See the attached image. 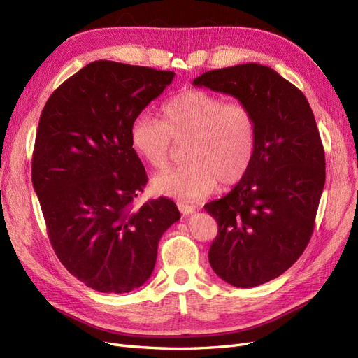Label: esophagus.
<instances>
[{"instance_id":"1","label":"esophagus","mask_w":358,"mask_h":358,"mask_svg":"<svg viewBox=\"0 0 358 358\" xmlns=\"http://www.w3.org/2000/svg\"><path fill=\"white\" fill-rule=\"evenodd\" d=\"M177 206H178V210H180V213H181L182 215H189V214L194 213V206H193V205L184 203V202H178Z\"/></svg>"}]
</instances>
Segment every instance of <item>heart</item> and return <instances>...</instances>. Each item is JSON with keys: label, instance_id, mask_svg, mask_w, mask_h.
Returning <instances> with one entry per match:
<instances>
[{"label": "heart", "instance_id": "b5f03b06", "mask_svg": "<svg viewBox=\"0 0 358 358\" xmlns=\"http://www.w3.org/2000/svg\"><path fill=\"white\" fill-rule=\"evenodd\" d=\"M160 113L162 122L140 114L129 129L134 152L155 169L169 164L172 143L186 141V164L155 176V193L196 201L214 192L218 182L230 187L245 177L257 148V122L248 106L189 89L165 101Z\"/></svg>", "mask_w": 358, "mask_h": 358}]
</instances>
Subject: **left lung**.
I'll return each mask as SVG.
<instances>
[{
	"label": "left lung",
	"mask_w": 358,
	"mask_h": 358,
	"mask_svg": "<svg viewBox=\"0 0 358 358\" xmlns=\"http://www.w3.org/2000/svg\"><path fill=\"white\" fill-rule=\"evenodd\" d=\"M193 85L232 95L256 116L248 172L205 211L218 224L208 252L213 271L235 287L264 284L302 256L313 235L326 181L314 113L301 90L260 64L206 71Z\"/></svg>",
	"instance_id": "8db88e82"
}]
</instances>
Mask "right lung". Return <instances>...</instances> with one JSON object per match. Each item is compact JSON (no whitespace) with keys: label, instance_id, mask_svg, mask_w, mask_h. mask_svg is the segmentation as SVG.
<instances>
[{"label":"right lung","instance_id":"right-lung-1","mask_svg":"<svg viewBox=\"0 0 358 358\" xmlns=\"http://www.w3.org/2000/svg\"><path fill=\"white\" fill-rule=\"evenodd\" d=\"M176 73L95 61L57 87L43 108L32 186L57 259L101 293H129L152 275L159 241L180 220L159 198L134 206L147 174L129 141L132 120Z\"/></svg>","mask_w":358,"mask_h":358}]
</instances>
